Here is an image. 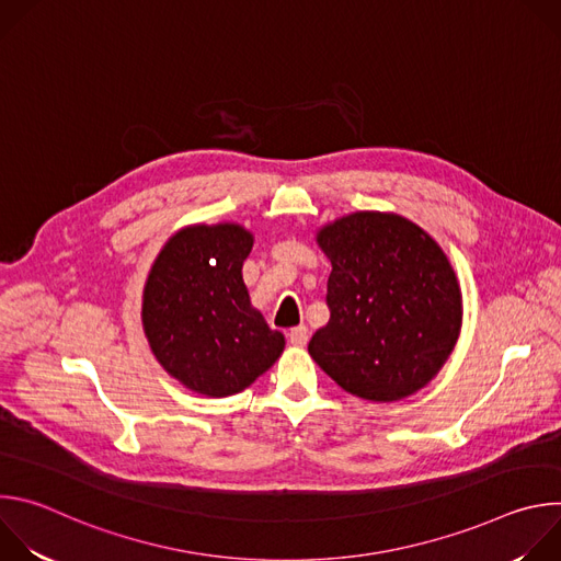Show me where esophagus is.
<instances>
[{"mask_svg": "<svg viewBox=\"0 0 561 561\" xmlns=\"http://www.w3.org/2000/svg\"><path fill=\"white\" fill-rule=\"evenodd\" d=\"M288 342H290L293 346H306V342H308V329H306V327H295V329H290Z\"/></svg>", "mask_w": 561, "mask_h": 561, "instance_id": "1", "label": "esophagus"}]
</instances>
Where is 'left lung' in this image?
Returning a JSON list of instances; mask_svg holds the SVG:
<instances>
[{
    "instance_id": "1",
    "label": "left lung",
    "mask_w": 561,
    "mask_h": 561,
    "mask_svg": "<svg viewBox=\"0 0 561 561\" xmlns=\"http://www.w3.org/2000/svg\"><path fill=\"white\" fill-rule=\"evenodd\" d=\"M331 260V319L308 353L346 392L397 402L446 364L461 329V290L435 239L394 213L362 210L317 232Z\"/></svg>"
}]
</instances>
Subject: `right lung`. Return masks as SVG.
I'll return each instance as SVG.
<instances>
[{
    "label": "right lung",
    "instance_id": "obj_1",
    "mask_svg": "<svg viewBox=\"0 0 561 561\" xmlns=\"http://www.w3.org/2000/svg\"><path fill=\"white\" fill-rule=\"evenodd\" d=\"M253 234L239 224H195L159 251L141 304L150 351L164 370L206 397L249 388L284 351L251 306L242 266Z\"/></svg>",
    "mask_w": 561,
    "mask_h": 561
}]
</instances>
